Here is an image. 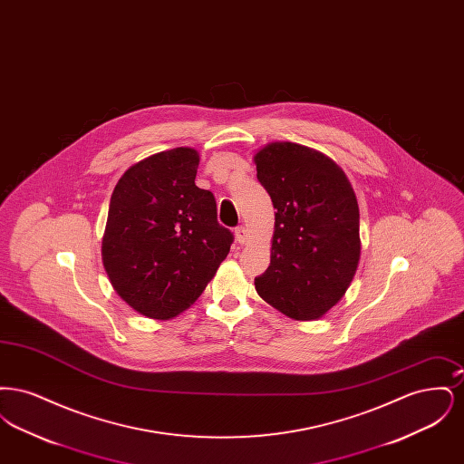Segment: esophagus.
<instances>
[{
    "label": "esophagus",
    "instance_id": "obj_1",
    "mask_svg": "<svg viewBox=\"0 0 464 464\" xmlns=\"http://www.w3.org/2000/svg\"><path fill=\"white\" fill-rule=\"evenodd\" d=\"M235 238H237V242L240 243V245L246 242V229H245V226H238L235 229Z\"/></svg>",
    "mask_w": 464,
    "mask_h": 464
}]
</instances>
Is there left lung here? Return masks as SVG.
<instances>
[{
  "mask_svg": "<svg viewBox=\"0 0 464 464\" xmlns=\"http://www.w3.org/2000/svg\"><path fill=\"white\" fill-rule=\"evenodd\" d=\"M271 197V261L256 290L295 320H316L341 301L360 261V212L353 188L329 156L271 142L254 156Z\"/></svg>",
  "mask_w": 464,
  "mask_h": 464,
  "instance_id": "left-lung-1",
  "label": "left lung"
}]
</instances>
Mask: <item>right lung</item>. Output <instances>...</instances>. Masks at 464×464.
<instances>
[{
  "instance_id": "right-lung-1",
  "label": "right lung",
  "mask_w": 464,
  "mask_h": 464,
  "mask_svg": "<svg viewBox=\"0 0 464 464\" xmlns=\"http://www.w3.org/2000/svg\"><path fill=\"white\" fill-rule=\"evenodd\" d=\"M198 163L191 148L156 153L132 165L111 195L104 269L116 294L148 318L189 308L233 243L214 195L195 184Z\"/></svg>"
}]
</instances>
